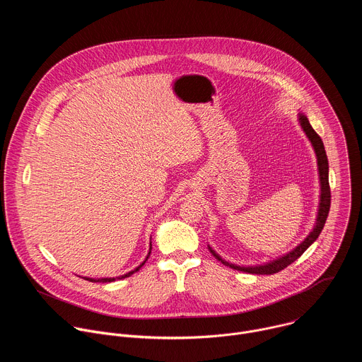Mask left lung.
Returning a JSON list of instances; mask_svg holds the SVG:
<instances>
[{
    "instance_id": "8db88e82",
    "label": "left lung",
    "mask_w": 362,
    "mask_h": 362,
    "mask_svg": "<svg viewBox=\"0 0 362 362\" xmlns=\"http://www.w3.org/2000/svg\"><path fill=\"white\" fill-rule=\"evenodd\" d=\"M298 122L300 129L303 130V133L306 134L308 140L311 141L315 156H317V166H318V176H320V204H318V212H317V219H315V225L313 228V230L309 232V235L292 250H289L288 253L278 256L276 259L265 262L262 265H236L232 264L229 261H225L223 257L211 247V245H208L211 253L216 257L218 261H221L225 267H229L232 269L240 271V272H247V274H255V275H272L276 274L282 269H285L288 265H291L292 262H295L298 257L311 246L320 236L321 230L324 229V225L327 222L328 214H329V206H331V190H329V182H328V172H329V166H328V158L325 153V147L324 143L321 140V137L317 134V132L313 129V126L309 124L308 117L303 113H298Z\"/></svg>"
}]
</instances>
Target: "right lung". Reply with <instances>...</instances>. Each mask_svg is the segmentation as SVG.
I'll list each match as a JSON object with an SVG mask.
<instances>
[{"mask_svg":"<svg viewBox=\"0 0 362 362\" xmlns=\"http://www.w3.org/2000/svg\"><path fill=\"white\" fill-rule=\"evenodd\" d=\"M150 252H151V242H150V249H148V253H147V256H146V259L137 267V268H134L133 271H130V272H127V274H124V275H120V276H116V278H87V276H84V279L86 281H90V282H113V281H116V279H123V278H127V276H130V275H133L134 272H137L143 265H144V262L147 261V257L150 256Z\"/></svg>","mask_w":362,"mask_h":362,"instance_id":"obj_1","label":"right lung"}]
</instances>
